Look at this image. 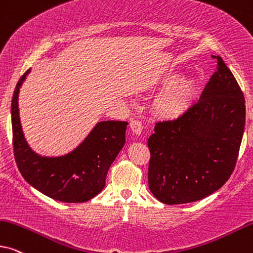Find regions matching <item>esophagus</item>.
Here are the masks:
<instances>
[{
	"instance_id": "esophagus-1",
	"label": "esophagus",
	"mask_w": 253,
	"mask_h": 253,
	"mask_svg": "<svg viewBox=\"0 0 253 253\" xmlns=\"http://www.w3.org/2000/svg\"><path fill=\"white\" fill-rule=\"evenodd\" d=\"M130 127H131V130H132L133 133H136V134L142 133L143 126H142V123L139 122V121H136V120L131 121V122H130Z\"/></svg>"
}]
</instances>
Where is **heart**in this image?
<instances>
[{"label": "heart", "mask_w": 253, "mask_h": 253, "mask_svg": "<svg viewBox=\"0 0 253 253\" xmlns=\"http://www.w3.org/2000/svg\"><path fill=\"white\" fill-rule=\"evenodd\" d=\"M159 84L165 87L156 97L153 109L162 119L174 120L194 96V83L191 78H179L174 72H167L160 77Z\"/></svg>", "instance_id": "heart-1"}]
</instances>
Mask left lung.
Segmentation results:
<instances>
[{
  "mask_svg": "<svg viewBox=\"0 0 253 253\" xmlns=\"http://www.w3.org/2000/svg\"><path fill=\"white\" fill-rule=\"evenodd\" d=\"M244 126V95L217 55L199 101L176 120L157 123L147 139L151 193L166 205H181L217 191L234 170Z\"/></svg>",
  "mask_w": 253,
  "mask_h": 253,
  "instance_id": "8db88e82",
  "label": "left lung"
}]
</instances>
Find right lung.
Returning <instances> with one entry per match:
<instances>
[{
    "label": "right lung",
    "instance_id": "right-lung-1",
    "mask_svg": "<svg viewBox=\"0 0 253 253\" xmlns=\"http://www.w3.org/2000/svg\"><path fill=\"white\" fill-rule=\"evenodd\" d=\"M19 79L11 102L15 159L25 181L61 202H86L106 186L107 173L126 144L127 122L100 121L77 147L61 156H42L25 138L19 117V89L30 73Z\"/></svg>",
    "mask_w": 253,
    "mask_h": 253
}]
</instances>
